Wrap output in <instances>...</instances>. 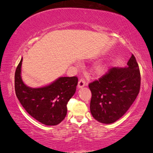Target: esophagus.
Wrapping results in <instances>:
<instances>
[{"label":"esophagus","mask_w":153,"mask_h":153,"mask_svg":"<svg viewBox=\"0 0 153 153\" xmlns=\"http://www.w3.org/2000/svg\"><path fill=\"white\" fill-rule=\"evenodd\" d=\"M86 82H85L84 80L83 79H79V82H78V84H77V87H78L79 88H80L84 87L85 86H86Z\"/></svg>","instance_id":"obj_1"}]
</instances>
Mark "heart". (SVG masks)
Wrapping results in <instances>:
<instances>
[{
	"label": "heart",
	"instance_id": "obj_1",
	"mask_svg": "<svg viewBox=\"0 0 153 153\" xmlns=\"http://www.w3.org/2000/svg\"><path fill=\"white\" fill-rule=\"evenodd\" d=\"M107 69L108 67L107 65L100 63L95 67L94 72L96 75H97V76H102V75H104L106 72H107Z\"/></svg>",
	"mask_w": 153,
	"mask_h": 153
}]
</instances>
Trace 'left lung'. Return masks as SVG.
Here are the masks:
<instances>
[{"label": "left lung", "mask_w": 153, "mask_h": 153, "mask_svg": "<svg viewBox=\"0 0 153 153\" xmlns=\"http://www.w3.org/2000/svg\"><path fill=\"white\" fill-rule=\"evenodd\" d=\"M125 67H113L98 80L90 83V112L98 122H115L133 104L140 87V73L135 56Z\"/></svg>", "instance_id": "8db88e82"}]
</instances>
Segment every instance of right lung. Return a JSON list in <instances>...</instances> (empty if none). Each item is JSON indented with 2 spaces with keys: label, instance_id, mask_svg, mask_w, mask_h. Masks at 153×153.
<instances>
[{
  "label": "right lung",
  "instance_id": "obj_1",
  "mask_svg": "<svg viewBox=\"0 0 153 153\" xmlns=\"http://www.w3.org/2000/svg\"><path fill=\"white\" fill-rule=\"evenodd\" d=\"M23 57L15 74L16 96L25 111L42 124L56 126L67 115V105L74 95L77 77H59L51 84L39 88L27 86L22 77Z\"/></svg>",
  "mask_w": 153,
  "mask_h": 153
}]
</instances>
